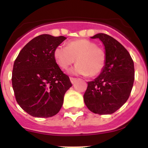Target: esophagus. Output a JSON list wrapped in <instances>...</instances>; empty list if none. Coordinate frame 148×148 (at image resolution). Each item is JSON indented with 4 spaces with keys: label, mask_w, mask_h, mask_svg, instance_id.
Returning a JSON list of instances; mask_svg holds the SVG:
<instances>
[{
    "label": "esophagus",
    "mask_w": 148,
    "mask_h": 148,
    "mask_svg": "<svg viewBox=\"0 0 148 148\" xmlns=\"http://www.w3.org/2000/svg\"><path fill=\"white\" fill-rule=\"evenodd\" d=\"M70 82H71L72 84H74V83H75V81L77 80V78H73V77H70Z\"/></svg>",
    "instance_id": "esophagus-1"
}]
</instances>
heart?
I'll list each match as a JSON object with an SVG mask.
<instances>
[{
    "label": "heart",
    "mask_w": 148,
    "mask_h": 148,
    "mask_svg": "<svg viewBox=\"0 0 148 148\" xmlns=\"http://www.w3.org/2000/svg\"><path fill=\"white\" fill-rule=\"evenodd\" d=\"M53 57L61 70H66L78 63L70 71L72 74L95 76L102 71L106 64V54L95 43L85 39L70 41L66 47L58 46L55 49Z\"/></svg>",
    "instance_id": "heart-1"
}]
</instances>
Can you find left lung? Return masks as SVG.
Instances as JSON below:
<instances>
[{
  "instance_id": "1",
  "label": "left lung",
  "mask_w": 148,
  "mask_h": 148,
  "mask_svg": "<svg viewBox=\"0 0 148 148\" xmlns=\"http://www.w3.org/2000/svg\"><path fill=\"white\" fill-rule=\"evenodd\" d=\"M90 38H99L104 46L106 64L92 82H88L84 101L91 112L112 114L128 99L134 82V64L131 56L118 40L99 33Z\"/></svg>"
}]
</instances>
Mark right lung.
<instances>
[{
	"instance_id": "obj_1",
	"label": "right lung",
	"mask_w": 148,
	"mask_h": 148,
	"mask_svg": "<svg viewBox=\"0 0 148 148\" xmlns=\"http://www.w3.org/2000/svg\"><path fill=\"white\" fill-rule=\"evenodd\" d=\"M66 38L44 34L27 43L13 65L12 83L15 99L28 114L49 118L59 112L70 78L60 69L53 53Z\"/></svg>"
}]
</instances>
